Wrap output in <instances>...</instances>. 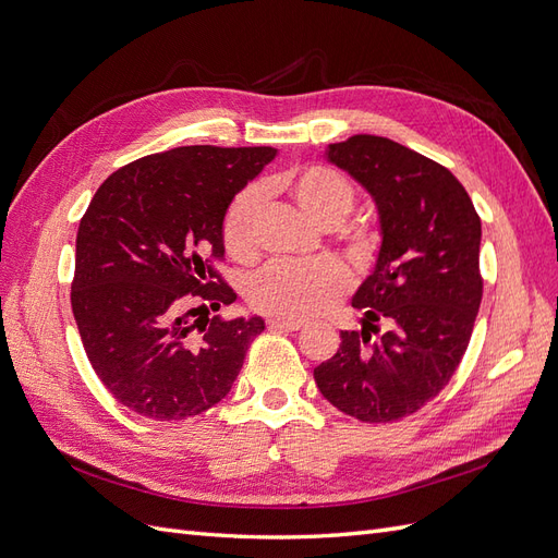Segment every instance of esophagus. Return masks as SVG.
<instances>
[{
    "mask_svg": "<svg viewBox=\"0 0 558 558\" xmlns=\"http://www.w3.org/2000/svg\"><path fill=\"white\" fill-rule=\"evenodd\" d=\"M267 326L269 330H281V332H295L302 328L300 320H286V318H269Z\"/></svg>",
    "mask_w": 558,
    "mask_h": 558,
    "instance_id": "obj_1",
    "label": "esophagus"
}]
</instances>
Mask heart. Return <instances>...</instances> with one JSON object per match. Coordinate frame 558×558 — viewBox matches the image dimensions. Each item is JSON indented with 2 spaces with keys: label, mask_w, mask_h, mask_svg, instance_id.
Wrapping results in <instances>:
<instances>
[{
  "label": "heart",
  "mask_w": 558,
  "mask_h": 558,
  "mask_svg": "<svg viewBox=\"0 0 558 558\" xmlns=\"http://www.w3.org/2000/svg\"><path fill=\"white\" fill-rule=\"evenodd\" d=\"M265 191L286 193L314 223L324 228L340 226L356 202V193H353L349 179L326 165L293 167V170L269 179ZM258 214L260 195L256 189H246L230 202L221 234L223 246L234 260H248L256 256ZM353 234H356L359 244H373L367 230L359 228ZM347 289V269L335 260L275 263L251 279L248 302L269 316L305 320L330 310Z\"/></svg>",
  "instance_id": "b5f03b06"
}]
</instances>
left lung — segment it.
I'll return each mask as SVG.
<instances>
[{
  "label": "left lung",
  "mask_w": 558,
  "mask_h": 558,
  "mask_svg": "<svg viewBox=\"0 0 558 558\" xmlns=\"http://www.w3.org/2000/svg\"><path fill=\"white\" fill-rule=\"evenodd\" d=\"M326 158L373 195L381 246L351 300L363 328L340 332L314 379L340 412L388 424L440 393L463 359L482 302V221L447 167L393 140L353 134Z\"/></svg>",
  "instance_id": "8db88e82"
}]
</instances>
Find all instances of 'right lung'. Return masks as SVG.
Returning a JSON list of instances; mask_svg holds the SVG:
<instances>
[{
    "label": "right lung",
    "instance_id": "1",
    "mask_svg": "<svg viewBox=\"0 0 558 558\" xmlns=\"http://www.w3.org/2000/svg\"><path fill=\"white\" fill-rule=\"evenodd\" d=\"M272 146H179L116 170L81 218L72 312L107 391L154 421L191 418L238 379L260 316L214 313L238 295L218 275L232 197Z\"/></svg>",
    "mask_w": 558,
    "mask_h": 558
}]
</instances>
